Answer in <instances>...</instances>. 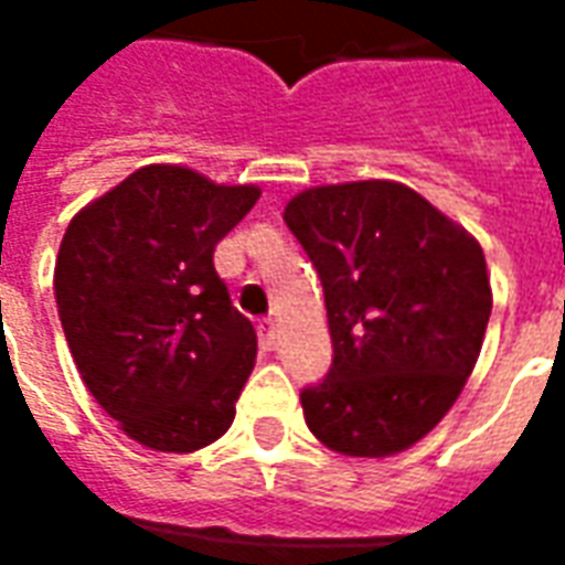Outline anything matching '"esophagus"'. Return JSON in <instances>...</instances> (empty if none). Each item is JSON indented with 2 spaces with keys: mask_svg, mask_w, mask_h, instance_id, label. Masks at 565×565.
Here are the masks:
<instances>
[{
  "mask_svg": "<svg viewBox=\"0 0 565 565\" xmlns=\"http://www.w3.org/2000/svg\"><path fill=\"white\" fill-rule=\"evenodd\" d=\"M259 342H263V348H271V344H275V323H271V320H263V323H259Z\"/></svg>",
  "mask_w": 565,
  "mask_h": 565,
  "instance_id": "obj_1",
  "label": "esophagus"
}]
</instances>
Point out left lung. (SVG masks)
Masks as SVG:
<instances>
[{
	"label": "left lung",
	"instance_id": "1",
	"mask_svg": "<svg viewBox=\"0 0 565 565\" xmlns=\"http://www.w3.org/2000/svg\"><path fill=\"white\" fill-rule=\"evenodd\" d=\"M284 223L318 269L332 335L306 424L348 457L412 448L457 403L493 308L484 250L412 186H311Z\"/></svg>",
	"mask_w": 565,
	"mask_h": 565
}]
</instances>
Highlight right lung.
<instances>
[{
    "mask_svg": "<svg viewBox=\"0 0 565 565\" xmlns=\"http://www.w3.org/2000/svg\"><path fill=\"white\" fill-rule=\"evenodd\" d=\"M250 184L145 166L68 223L54 294L93 399L153 450L217 441L257 356V332L214 269V245L257 205Z\"/></svg>",
    "mask_w": 565,
    "mask_h": 565,
    "instance_id": "add662e5",
    "label": "right lung"
}]
</instances>
